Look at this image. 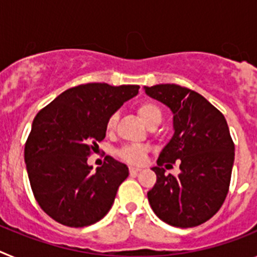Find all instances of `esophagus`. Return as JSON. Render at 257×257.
Returning a JSON list of instances; mask_svg holds the SVG:
<instances>
[{
  "mask_svg": "<svg viewBox=\"0 0 257 257\" xmlns=\"http://www.w3.org/2000/svg\"><path fill=\"white\" fill-rule=\"evenodd\" d=\"M139 171H140L139 167H130V174L131 175H136Z\"/></svg>",
  "mask_w": 257,
  "mask_h": 257,
  "instance_id": "obj_1",
  "label": "esophagus"
}]
</instances>
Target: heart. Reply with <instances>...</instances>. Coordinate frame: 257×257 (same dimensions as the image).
<instances>
[{"instance_id": "heart-1", "label": "heart", "mask_w": 257, "mask_h": 257, "mask_svg": "<svg viewBox=\"0 0 257 257\" xmlns=\"http://www.w3.org/2000/svg\"><path fill=\"white\" fill-rule=\"evenodd\" d=\"M136 113L140 117L143 122L148 127H156L157 124H160L162 121V110L152 100L142 101L139 105L136 106ZM115 122H117V117L112 115L106 122V131L112 133L115 127ZM118 157L122 158L123 161L133 165H140L144 162L145 157H147V148L142 147V145H127L118 151Z\"/></svg>"}]
</instances>
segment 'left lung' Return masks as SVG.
<instances>
[{"instance_id":"8db88e82","label":"left lung","mask_w":257,"mask_h":257,"mask_svg":"<svg viewBox=\"0 0 257 257\" xmlns=\"http://www.w3.org/2000/svg\"><path fill=\"white\" fill-rule=\"evenodd\" d=\"M144 88L174 113V136L152 169L157 175L148 192L152 210L172 226L201 225L220 210L230 185L234 143L225 117L190 88L174 83ZM175 160L181 161V174L166 175L162 166Z\"/></svg>"}]
</instances>
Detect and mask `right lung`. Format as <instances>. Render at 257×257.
<instances>
[{"label": "right lung", "instance_id": "1", "mask_svg": "<svg viewBox=\"0 0 257 257\" xmlns=\"http://www.w3.org/2000/svg\"><path fill=\"white\" fill-rule=\"evenodd\" d=\"M139 88L79 85L65 90L37 113L24 161L33 196L51 219L82 228L101 220L110 210L128 169L106 156L103 166L92 171L87 157L105 138L110 115Z\"/></svg>", "mask_w": 257, "mask_h": 257}]
</instances>
